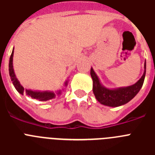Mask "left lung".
<instances>
[{
  "label": "left lung",
  "instance_id": "obj_1",
  "mask_svg": "<svg viewBox=\"0 0 155 155\" xmlns=\"http://www.w3.org/2000/svg\"><path fill=\"white\" fill-rule=\"evenodd\" d=\"M146 74V61L144 63V71L142 77L135 84L127 87H120L116 88L106 87L100 81L98 75L91 68V77L93 81V93L95 98L102 105L109 107H118L125 105L136 96L142 87Z\"/></svg>",
  "mask_w": 155,
  "mask_h": 155
}]
</instances>
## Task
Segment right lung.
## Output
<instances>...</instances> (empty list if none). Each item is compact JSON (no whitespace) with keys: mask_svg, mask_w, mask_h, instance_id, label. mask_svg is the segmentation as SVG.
<instances>
[{"mask_svg":"<svg viewBox=\"0 0 155 155\" xmlns=\"http://www.w3.org/2000/svg\"><path fill=\"white\" fill-rule=\"evenodd\" d=\"M14 49L12 50V55L10 57L9 60V74L11 77V80L12 81V84L15 86V89L17 90L18 92L20 93L21 94H26L28 96L31 97V98H35V99L39 100V101H49V100L53 99L55 98L57 95H61L62 91L64 90V87H67L68 84V79L66 80L64 84V87L62 89L57 90L56 91H37V90H31V89H26L24 88L22 85L20 84L19 81L16 78L15 73L14 71L13 68V56H14Z\"/></svg>","mask_w":155,"mask_h":155,"instance_id":"right-lung-1","label":"right lung"}]
</instances>
